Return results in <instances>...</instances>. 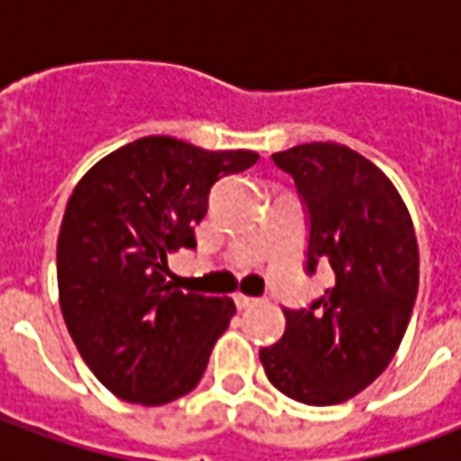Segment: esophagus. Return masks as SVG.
Segmentation results:
<instances>
[{
    "label": "esophagus",
    "instance_id": "1",
    "mask_svg": "<svg viewBox=\"0 0 461 461\" xmlns=\"http://www.w3.org/2000/svg\"><path fill=\"white\" fill-rule=\"evenodd\" d=\"M234 303L240 306V309H249L254 303H259V299H254V296H244V294H237L234 296Z\"/></svg>",
    "mask_w": 461,
    "mask_h": 461
}]
</instances>
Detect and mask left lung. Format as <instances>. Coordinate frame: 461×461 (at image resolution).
Wrapping results in <instances>:
<instances>
[{"label":"left lung","instance_id":"obj_1","mask_svg":"<svg viewBox=\"0 0 461 461\" xmlns=\"http://www.w3.org/2000/svg\"><path fill=\"white\" fill-rule=\"evenodd\" d=\"M306 212V274L330 267L333 286L261 348L271 385L303 405H339L375 380L405 336L420 284L407 207L375 165L339 142L274 152Z\"/></svg>","mask_w":461,"mask_h":461}]
</instances>
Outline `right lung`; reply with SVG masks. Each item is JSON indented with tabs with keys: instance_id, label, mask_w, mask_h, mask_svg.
<instances>
[{
	"instance_id": "right-lung-1",
	"label": "right lung",
	"mask_w": 461,
	"mask_h": 461,
	"mask_svg": "<svg viewBox=\"0 0 461 461\" xmlns=\"http://www.w3.org/2000/svg\"><path fill=\"white\" fill-rule=\"evenodd\" d=\"M257 160L150 135L76 185L56 249L61 311L86 366L121 400L165 405L204 375L234 301L175 289L167 254L197 247L214 182Z\"/></svg>"
}]
</instances>
